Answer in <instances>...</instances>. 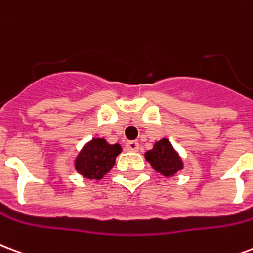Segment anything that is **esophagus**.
Wrapping results in <instances>:
<instances>
[{
	"mask_svg": "<svg viewBox=\"0 0 253 253\" xmlns=\"http://www.w3.org/2000/svg\"><path fill=\"white\" fill-rule=\"evenodd\" d=\"M138 149H139V143L135 142V141H128L126 143V150H128V152H137Z\"/></svg>",
	"mask_w": 253,
	"mask_h": 253,
	"instance_id": "esophagus-1",
	"label": "esophagus"
}]
</instances>
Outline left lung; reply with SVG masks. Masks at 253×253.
<instances>
[{"instance_id":"obj_1","label":"left lung","mask_w":253,"mask_h":253,"mask_svg":"<svg viewBox=\"0 0 253 253\" xmlns=\"http://www.w3.org/2000/svg\"><path fill=\"white\" fill-rule=\"evenodd\" d=\"M145 159L153 167L154 170L167 177L175 176L179 170L183 169L180 156L167 138H163L154 143L153 149L145 153Z\"/></svg>"}]
</instances>
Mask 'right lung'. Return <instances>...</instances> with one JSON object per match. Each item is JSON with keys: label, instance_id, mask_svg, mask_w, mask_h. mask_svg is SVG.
<instances>
[{"label": "right lung", "instance_id": "obj_1", "mask_svg": "<svg viewBox=\"0 0 253 253\" xmlns=\"http://www.w3.org/2000/svg\"><path fill=\"white\" fill-rule=\"evenodd\" d=\"M122 152L119 143L111 145L104 138H93L78 153L74 167L80 175L86 179H103L115 165L118 154Z\"/></svg>", "mask_w": 253, "mask_h": 253}]
</instances>
